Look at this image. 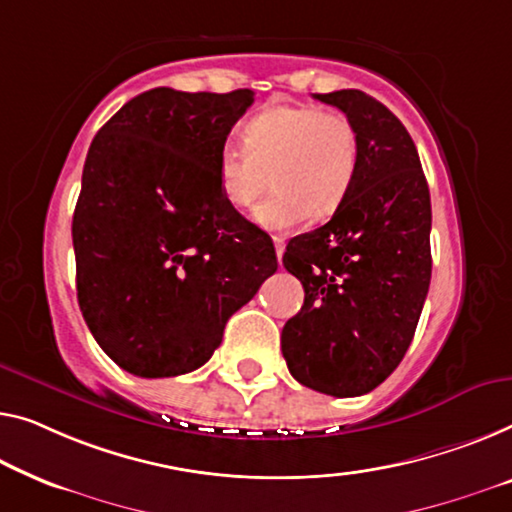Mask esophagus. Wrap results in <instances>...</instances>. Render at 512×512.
I'll use <instances>...</instances> for the list:
<instances>
[{"mask_svg": "<svg viewBox=\"0 0 512 512\" xmlns=\"http://www.w3.org/2000/svg\"><path fill=\"white\" fill-rule=\"evenodd\" d=\"M273 246H276V255H278V262H280L282 253H285V239H282V236H273Z\"/></svg>", "mask_w": 512, "mask_h": 512, "instance_id": "esophagus-1", "label": "esophagus"}]
</instances>
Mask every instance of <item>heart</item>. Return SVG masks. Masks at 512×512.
<instances>
[{"label": "heart", "mask_w": 512, "mask_h": 512, "mask_svg": "<svg viewBox=\"0 0 512 512\" xmlns=\"http://www.w3.org/2000/svg\"><path fill=\"white\" fill-rule=\"evenodd\" d=\"M358 170V133L352 119L315 105L278 103L243 126V147L218 154L220 197L234 211L259 204L255 223L266 230H289L305 218H326L345 202Z\"/></svg>", "instance_id": "1"}]
</instances>
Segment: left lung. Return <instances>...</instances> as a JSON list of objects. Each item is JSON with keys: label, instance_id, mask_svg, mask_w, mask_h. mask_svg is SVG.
Instances as JSON below:
<instances>
[{"label": "left lung", "instance_id": "obj_1", "mask_svg": "<svg viewBox=\"0 0 512 512\" xmlns=\"http://www.w3.org/2000/svg\"><path fill=\"white\" fill-rule=\"evenodd\" d=\"M358 133L354 186L331 220L287 243L282 264L301 280V312L282 329L299 384L354 398L398 368L432 276V207L421 158L402 121L358 89L315 94Z\"/></svg>", "mask_w": 512, "mask_h": 512}]
</instances>
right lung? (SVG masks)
I'll return each instance as SVG.
<instances>
[{
  "label": "right lung",
  "mask_w": 512,
  "mask_h": 512,
  "mask_svg": "<svg viewBox=\"0 0 512 512\" xmlns=\"http://www.w3.org/2000/svg\"><path fill=\"white\" fill-rule=\"evenodd\" d=\"M253 96L158 87L91 142L73 213L78 303L131 375L177 377L207 363L227 319L278 269L273 243L227 207L216 179Z\"/></svg>",
  "instance_id": "right-lung-1"
}]
</instances>
